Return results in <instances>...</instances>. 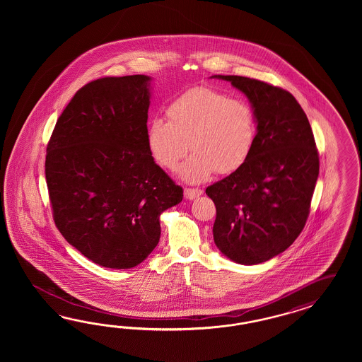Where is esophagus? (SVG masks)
<instances>
[{"label": "esophagus", "mask_w": 362, "mask_h": 362, "mask_svg": "<svg viewBox=\"0 0 362 362\" xmlns=\"http://www.w3.org/2000/svg\"><path fill=\"white\" fill-rule=\"evenodd\" d=\"M202 194H203V191L200 188H185V197H186V199H189V200L197 199Z\"/></svg>", "instance_id": "34e87169"}]
</instances>
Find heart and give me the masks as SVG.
Returning <instances> with one entry per match:
<instances>
[{
	"label": "heart",
	"mask_w": 362,
	"mask_h": 362,
	"mask_svg": "<svg viewBox=\"0 0 362 362\" xmlns=\"http://www.w3.org/2000/svg\"><path fill=\"white\" fill-rule=\"evenodd\" d=\"M165 114L168 121L148 122L147 147L168 170H175L191 147L194 153L179 170L186 182H204L215 171L232 174L252 155L257 118L244 99L230 98L215 88H191L174 99Z\"/></svg>",
	"instance_id": "b5f03b06"
}]
</instances>
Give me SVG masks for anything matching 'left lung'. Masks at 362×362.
<instances>
[{
    "mask_svg": "<svg viewBox=\"0 0 362 362\" xmlns=\"http://www.w3.org/2000/svg\"><path fill=\"white\" fill-rule=\"evenodd\" d=\"M214 78L244 93L257 118L248 162L206 189L216 206L214 240L235 263H264L284 252L307 223L320 170L315 136L289 91L252 78Z\"/></svg>",
    "mask_w": 362,
    "mask_h": 362,
    "instance_id": "obj_1",
    "label": "left lung"
}]
</instances>
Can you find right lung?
I'll use <instances>...</instances> for the list:
<instances>
[{"label":"right lung","mask_w":362,"mask_h":362,"mask_svg":"<svg viewBox=\"0 0 362 362\" xmlns=\"http://www.w3.org/2000/svg\"><path fill=\"white\" fill-rule=\"evenodd\" d=\"M147 76L105 77L79 88L55 123L45 175L55 226L106 268H132L160 238V214L183 188L147 147Z\"/></svg>","instance_id":"obj_1"}]
</instances>
